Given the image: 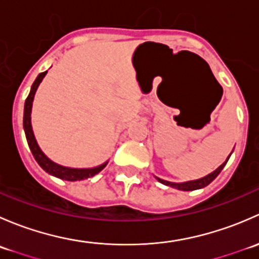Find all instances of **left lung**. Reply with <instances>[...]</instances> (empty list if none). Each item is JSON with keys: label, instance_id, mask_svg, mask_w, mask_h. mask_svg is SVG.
I'll return each instance as SVG.
<instances>
[{"label": "left lung", "instance_id": "left-lung-1", "mask_svg": "<svg viewBox=\"0 0 259 259\" xmlns=\"http://www.w3.org/2000/svg\"><path fill=\"white\" fill-rule=\"evenodd\" d=\"M229 156H231V155H229ZM229 156H228V158H227V160L224 161V163L222 164L221 166H219L218 169H215V170H214L213 173L208 174L207 177H204V178H202V179H198V180H192V182L179 183V184H177V183H170V182H166V180H161V179H159V178H156V179H158L159 182H160V183H163V184H165V185H169V187H171V188H177V189H179V190H185V192H189V190L200 189V188H204V187H207L208 184H210V183L213 182V180L215 179L217 177H218V174L221 173V171H222V169L224 168V165H226V164H227V161H228Z\"/></svg>", "mask_w": 259, "mask_h": 259}]
</instances>
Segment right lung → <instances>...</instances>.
I'll return each mask as SVG.
<instances>
[{
	"label": "right lung",
	"instance_id": "obj_1",
	"mask_svg": "<svg viewBox=\"0 0 259 259\" xmlns=\"http://www.w3.org/2000/svg\"><path fill=\"white\" fill-rule=\"evenodd\" d=\"M46 72H41L37 77H36L35 82L31 86V91L28 94L27 99L25 101V111H23V129H25L26 139H27L28 146L31 149V153H32L33 158L36 159V161L38 163V165L46 171V173L51 174V176L56 177V178L67 180V182H76V180H82L86 178H90L94 177L95 174H98L99 171L103 170L105 168V165L108 163L103 164L100 166H96L93 169H72V168H66V166H61L59 164L51 161L45 154L41 151V149L38 148L37 143H36L35 137H33L32 126H31V108H32V101L33 96H35L36 90H37L38 85L45 77Z\"/></svg>",
	"mask_w": 259,
	"mask_h": 259
}]
</instances>
